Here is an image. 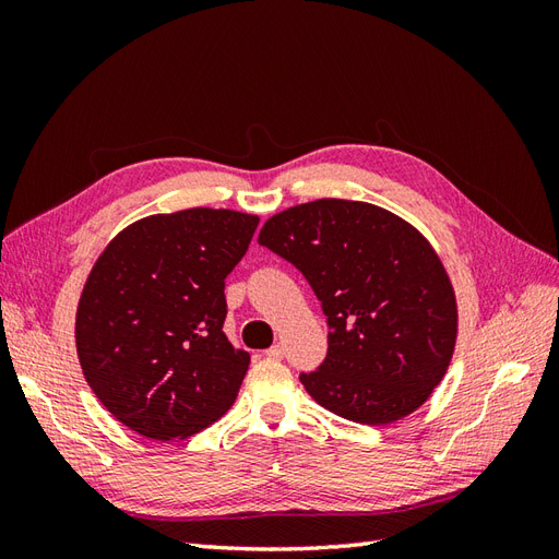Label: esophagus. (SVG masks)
Returning a JSON list of instances; mask_svg holds the SVG:
<instances>
[{
	"label": "esophagus",
	"mask_w": 559,
	"mask_h": 559,
	"mask_svg": "<svg viewBox=\"0 0 559 559\" xmlns=\"http://www.w3.org/2000/svg\"><path fill=\"white\" fill-rule=\"evenodd\" d=\"M265 357H267V359H275V361H277V359H282V357H284V349H282V345L267 347V349H265Z\"/></svg>",
	"instance_id": "esophagus-1"
}]
</instances>
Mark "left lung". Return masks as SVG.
Returning <instances> with one entry per match:
<instances>
[{
  "label": "left lung",
  "mask_w": 559,
  "mask_h": 559,
  "mask_svg": "<svg viewBox=\"0 0 559 559\" xmlns=\"http://www.w3.org/2000/svg\"><path fill=\"white\" fill-rule=\"evenodd\" d=\"M259 245L294 263L329 317L326 359L306 392L359 425L415 413L441 384L456 343V298L429 240L359 200L321 198L270 216Z\"/></svg>",
  "instance_id": "left-lung-1"
}]
</instances>
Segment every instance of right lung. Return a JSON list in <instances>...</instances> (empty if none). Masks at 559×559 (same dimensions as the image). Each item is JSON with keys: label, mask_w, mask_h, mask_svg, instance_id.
<instances>
[{"label": "right lung", "mask_w": 559, "mask_h": 559, "mask_svg": "<svg viewBox=\"0 0 559 559\" xmlns=\"http://www.w3.org/2000/svg\"><path fill=\"white\" fill-rule=\"evenodd\" d=\"M257 214L193 207L123 228L76 308V354L105 408L151 441L193 436L238 396L249 354L224 333L230 270Z\"/></svg>", "instance_id": "obj_1"}]
</instances>
